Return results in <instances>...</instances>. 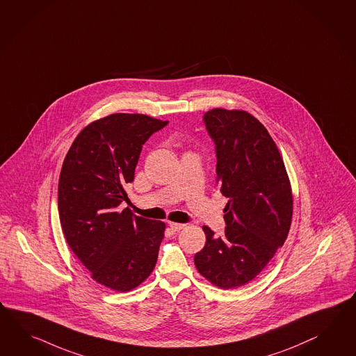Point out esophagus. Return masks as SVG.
Listing matches in <instances>:
<instances>
[{
	"instance_id": "esophagus-1",
	"label": "esophagus",
	"mask_w": 356,
	"mask_h": 356,
	"mask_svg": "<svg viewBox=\"0 0 356 356\" xmlns=\"http://www.w3.org/2000/svg\"><path fill=\"white\" fill-rule=\"evenodd\" d=\"M168 226L174 230V232H179V230H181L185 227L184 224H179V222H168Z\"/></svg>"
}]
</instances>
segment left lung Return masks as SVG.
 Segmentation results:
<instances>
[{"label":"left lung","mask_w":356,"mask_h":356,"mask_svg":"<svg viewBox=\"0 0 356 356\" xmlns=\"http://www.w3.org/2000/svg\"><path fill=\"white\" fill-rule=\"evenodd\" d=\"M204 123L216 144L217 181L229 198L225 233L203 226L206 244L194 256L200 275L230 289L250 283L286 242L293 195L283 158L265 126L245 111L213 108Z\"/></svg>","instance_id":"8db88e82"}]
</instances>
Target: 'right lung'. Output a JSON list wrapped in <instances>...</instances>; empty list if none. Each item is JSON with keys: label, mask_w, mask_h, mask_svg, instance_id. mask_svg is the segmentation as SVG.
<instances>
[{"label": "right lung", "mask_w": 356, "mask_h": 356, "mask_svg": "<svg viewBox=\"0 0 356 356\" xmlns=\"http://www.w3.org/2000/svg\"><path fill=\"white\" fill-rule=\"evenodd\" d=\"M145 114L114 113L87 124L61 165L58 209L70 250L96 283L117 292L139 286L154 269L165 224L120 209L129 200L141 147L165 127Z\"/></svg>", "instance_id": "right-lung-1"}]
</instances>
